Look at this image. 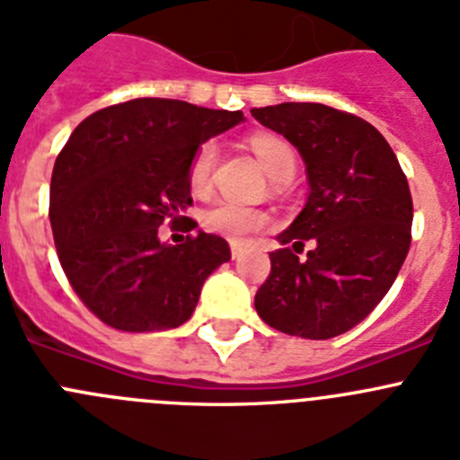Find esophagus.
<instances>
[{"instance_id":"obj_1","label":"esophagus","mask_w":460,"mask_h":460,"mask_svg":"<svg viewBox=\"0 0 460 460\" xmlns=\"http://www.w3.org/2000/svg\"><path fill=\"white\" fill-rule=\"evenodd\" d=\"M246 251H249V246H246V243H243V242H230V253H233L234 260L242 258V255L246 253Z\"/></svg>"}]
</instances>
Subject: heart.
Here are the masks:
<instances>
[{
    "label": "heart",
    "mask_w": 460,
    "mask_h": 460,
    "mask_svg": "<svg viewBox=\"0 0 460 460\" xmlns=\"http://www.w3.org/2000/svg\"><path fill=\"white\" fill-rule=\"evenodd\" d=\"M251 149L258 156L260 165L265 168L274 181H288L295 174L296 158L292 147L286 140L274 136H255L251 137ZM217 165V145L202 142L195 149L189 164V189L195 195H207L211 189V174ZM202 227L214 234H221L233 242H242L249 234L258 233L260 227L267 226V214L255 207L234 205V202H217L209 209L202 211Z\"/></svg>",
    "instance_id": "obj_1"
}]
</instances>
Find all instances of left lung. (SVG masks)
Here are the masks:
<instances>
[{
	"mask_svg": "<svg viewBox=\"0 0 460 460\" xmlns=\"http://www.w3.org/2000/svg\"><path fill=\"white\" fill-rule=\"evenodd\" d=\"M251 115L299 149L311 186L302 214L279 234L283 249L270 253L255 311L283 334L334 339L367 318L403 267L408 180L382 133L352 112L280 103ZM304 243L314 249L299 261Z\"/></svg>",
	"mask_w": 460,
	"mask_h": 460,
	"instance_id": "1",
	"label": "left lung"
}]
</instances>
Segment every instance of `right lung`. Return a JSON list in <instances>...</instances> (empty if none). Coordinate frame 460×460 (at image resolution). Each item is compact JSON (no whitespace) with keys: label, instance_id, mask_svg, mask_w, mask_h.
Listing matches in <instances>:
<instances>
[{"label":"right lung","instance_id":"add662e5","mask_svg":"<svg viewBox=\"0 0 460 460\" xmlns=\"http://www.w3.org/2000/svg\"><path fill=\"white\" fill-rule=\"evenodd\" d=\"M239 110L174 99H133L80 121L55 161L50 226L62 270L84 306L121 332L184 324L202 283L230 260L218 234L195 233L189 164L211 136L239 124ZM164 222L189 232L161 244Z\"/></svg>","mask_w":460,"mask_h":460}]
</instances>
